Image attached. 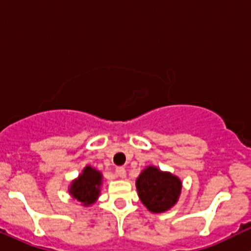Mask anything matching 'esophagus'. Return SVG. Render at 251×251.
<instances>
[{"instance_id":"1","label":"esophagus","mask_w":251,"mask_h":251,"mask_svg":"<svg viewBox=\"0 0 251 251\" xmlns=\"http://www.w3.org/2000/svg\"><path fill=\"white\" fill-rule=\"evenodd\" d=\"M116 175L120 178H125L126 177V170L122 168V166H119V168L116 169Z\"/></svg>"}]
</instances>
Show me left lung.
<instances>
[{
	"instance_id": "1",
	"label": "left lung",
	"mask_w": 251,
	"mask_h": 251,
	"mask_svg": "<svg viewBox=\"0 0 251 251\" xmlns=\"http://www.w3.org/2000/svg\"><path fill=\"white\" fill-rule=\"evenodd\" d=\"M181 180L169 171L149 165L135 180L138 196L149 211L162 214L177 203L181 192Z\"/></svg>"
}]
</instances>
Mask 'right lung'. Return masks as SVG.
Segmentation results:
<instances>
[{
    "label": "right lung",
    "instance_id": "add662e5",
    "mask_svg": "<svg viewBox=\"0 0 251 251\" xmlns=\"http://www.w3.org/2000/svg\"><path fill=\"white\" fill-rule=\"evenodd\" d=\"M102 185V174L91 165H86L75 179L71 181L68 192L82 206L94 204L99 198Z\"/></svg>",
    "mask_w": 251,
    "mask_h": 251
}]
</instances>
